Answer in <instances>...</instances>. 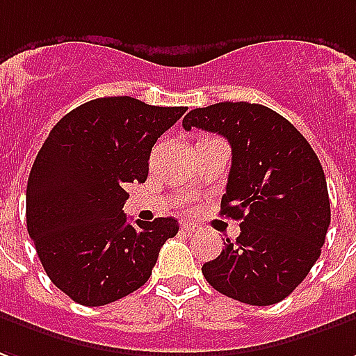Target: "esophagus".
Wrapping results in <instances>:
<instances>
[{"label": "esophagus", "instance_id": "esophagus-1", "mask_svg": "<svg viewBox=\"0 0 356 356\" xmlns=\"http://www.w3.org/2000/svg\"><path fill=\"white\" fill-rule=\"evenodd\" d=\"M181 231H183V233H188V235H195L198 229H196L193 223H181Z\"/></svg>", "mask_w": 356, "mask_h": 356}]
</instances>
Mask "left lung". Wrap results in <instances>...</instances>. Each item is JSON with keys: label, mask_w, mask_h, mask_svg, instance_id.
<instances>
[{"label": "left lung", "mask_w": 356, "mask_h": 356, "mask_svg": "<svg viewBox=\"0 0 356 356\" xmlns=\"http://www.w3.org/2000/svg\"><path fill=\"white\" fill-rule=\"evenodd\" d=\"M231 144V170L221 212L241 220L202 266L206 282L252 307L289 297L316 264L330 227V196L322 163L307 138L273 109L248 102L196 108L183 119Z\"/></svg>", "instance_id": "left-lung-1"}]
</instances>
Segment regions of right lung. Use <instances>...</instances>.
I'll return each instance as SVG.
<instances>
[{"instance_id": "obj_1", "label": "right lung", "mask_w": 356, "mask_h": 356, "mask_svg": "<svg viewBox=\"0 0 356 356\" xmlns=\"http://www.w3.org/2000/svg\"><path fill=\"white\" fill-rule=\"evenodd\" d=\"M186 108L131 96L96 98L69 111L42 144L26 185V227L57 289L104 307L143 287L177 220L129 223V183H144L156 140Z\"/></svg>"}]
</instances>
